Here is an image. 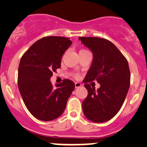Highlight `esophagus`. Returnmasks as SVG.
Returning a JSON list of instances; mask_svg holds the SVG:
<instances>
[{"mask_svg":"<svg viewBox=\"0 0 147 147\" xmlns=\"http://www.w3.org/2000/svg\"><path fill=\"white\" fill-rule=\"evenodd\" d=\"M75 88H78V87H80L82 86V84H81L80 82H76L75 83Z\"/></svg>","mask_w":147,"mask_h":147,"instance_id":"34e87169","label":"esophagus"}]
</instances>
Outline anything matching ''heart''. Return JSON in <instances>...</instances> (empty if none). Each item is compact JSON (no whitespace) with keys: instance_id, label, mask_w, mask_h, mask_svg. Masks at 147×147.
Instances as JSON below:
<instances>
[{"instance_id":"heart-1","label":"heart","mask_w":147,"mask_h":147,"mask_svg":"<svg viewBox=\"0 0 147 147\" xmlns=\"http://www.w3.org/2000/svg\"><path fill=\"white\" fill-rule=\"evenodd\" d=\"M76 77H78V75H76Z\"/></svg>"}]
</instances>
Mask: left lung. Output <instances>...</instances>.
Here are the masks:
<instances>
[{"instance_id": "8db88e82", "label": "left lung", "mask_w": 147, "mask_h": 147, "mask_svg": "<svg viewBox=\"0 0 147 147\" xmlns=\"http://www.w3.org/2000/svg\"><path fill=\"white\" fill-rule=\"evenodd\" d=\"M79 40L93 55L91 67L83 80L88 91L82 102L83 112L93 122H105L118 113L128 92V62L117 47L107 40L94 37H80ZM94 80L100 84L97 90L88 84Z\"/></svg>"}]
</instances>
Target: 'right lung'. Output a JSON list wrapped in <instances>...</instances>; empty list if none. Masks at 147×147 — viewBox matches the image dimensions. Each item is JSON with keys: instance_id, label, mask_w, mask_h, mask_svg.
I'll use <instances>...</instances> for the list:
<instances>
[{"instance_id": "1", "label": "right lung", "mask_w": 147, "mask_h": 147, "mask_svg": "<svg viewBox=\"0 0 147 147\" xmlns=\"http://www.w3.org/2000/svg\"><path fill=\"white\" fill-rule=\"evenodd\" d=\"M72 44L68 38L45 37L24 53L18 67V84L23 102L37 119L51 121L64 112L67 102L75 90V83L65 79L54 88L53 72L61 67L65 50Z\"/></svg>"}]
</instances>
